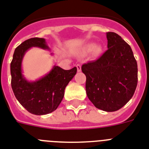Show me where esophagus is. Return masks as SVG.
I'll return each instance as SVG.
<instances>
[{
  "label": "esophagus",
  "instance_id": "obj_1",
  "mask_svg": "<svg viewBox=\"0 0 149 149\" xmlns=\"http://www.w3.org/2000/svg\"><path fill=\"white\" fill-rule=\"evenodd\" d=\"M77 71H78V72H81V66L79 65V64H77Z\"/></svg>",
  "mask_w": 149,
  "mask_h": 149
}]
</instances>
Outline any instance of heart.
I'll list each match as a JSON object with an SVG mask.
<instances>
[{"label":"heart","instance_id":"1","mask_svg":"<svg viewBox=\"0 0 149 149\" xmlns=\"http://www.w3.org/2000/svg\"><path fill=\"white\" fill-rule=\"evenodd\" d=\"M85 51L86 53L92 52V54L94 56L100 55L102 52V47L100 45H95L94 43H88L85 47Z\"/></svg>","mask_w":149,"mask_h":149}]
</instances>
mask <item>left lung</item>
Here are the masks:
<instances>
[{
	"instance_id": "obj_1",
	"label": "left lung",
	"mask_w": 149,
	"mask_h": 149,
	"mask_svg": "<svg viewBox=\"0 0 149 149\" xmlns=\"http://www.w3.org/2000/svg\"><path fill=\"white\" fill-rule=\"evenodd\" d=\"M108 49L82 66L89 100L99 109L115 112L131 100L138 83L137 62L130 46L116 33H106Z\"/></svg>"
}]
</instances>
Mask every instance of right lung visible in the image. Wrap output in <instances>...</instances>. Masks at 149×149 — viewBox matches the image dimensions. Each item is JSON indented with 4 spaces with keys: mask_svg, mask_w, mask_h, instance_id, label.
I'll return each instance as SVG.
<instances>
[{
    "mask_svg": "<svg viewBox=\"0 0 149 149\" xmlns=\"http://www.w3.org/2000/svg\"><path fill=\"white\" fill-rule=\"evenodd\" d=\"M32 47L50 50L46 40L38 37L26 40L16 48L10 63L12 89L18 102L29 112L37 116L49 114L60 104L65 88L74 77L77 69L65 70L54 66L43 77L29 81L23 74L22 62L25 54Z\"/></svg>",
    "mask_w": 149,
    "mask_h": 149,
    "instance_id": "right-lung-1",
    "label": "right lung"
}]
</instances>
